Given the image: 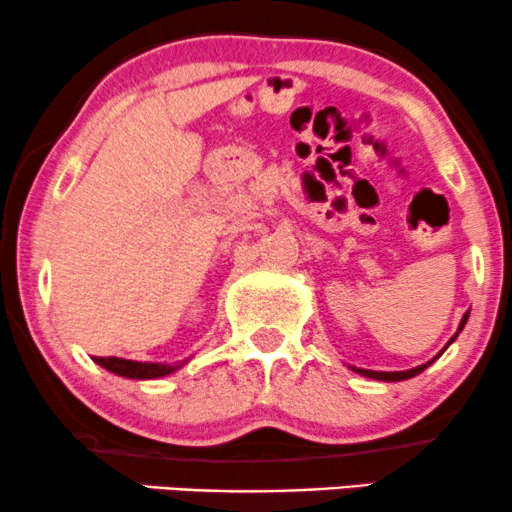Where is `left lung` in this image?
<instances>
[{
  "label": "left lung",
  "instance_id": "1",
  "mask_svg": "<svg viewBox=\"0 0 512 512\" xmlns=\"http://www.w3.org/2000/svg\"><path fill=\"white\" fill-rule=\"evenodd\" d=\"M467 317L469 315H464L462 317V322H460V330L464 327V322H467ZM457 337V334H455ZM452 337V339H455ZM450 339V342H452ZM428 363H433V361H428ZM428 363H424V366H416V368H411V370H399V373H380V370H363V368H354L356 373H361V375H366V378H375V380H387V383H397V380H407V378H414V375H419L421 370H426L428 368Z\"/></svg>",
  "mask_w": 512,
  "mask_h": 512
}]
</instances>
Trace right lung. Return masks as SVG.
Instances as JSON below:
<instances>
[{
    "instance_id": "add662e5",
    "label": "right lung",
    "mask_w": 512,
    "mask_h": 512,
    "mask_svg": "<svg viewBox=\"0 0 512 512\" xmlns=\"http://www.w3.org/2000/svg\"><path fill=\"white\" fill-rule=\"evenodd\" d=\"M93 361L98 366H103L110 373L122 375V378H137V380H151L161 378V375L173 373L178 366H166V363H139V361H127V358L117 356H93Z\"/></svg>"
}]
</instances>
